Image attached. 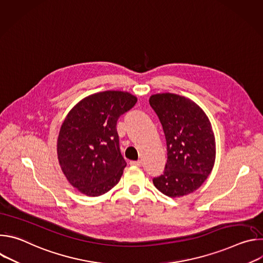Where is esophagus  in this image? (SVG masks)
Segmentation results:
<instances>
[{
  "label": "esophagus",
  "mask_w": 263,
  "mask_h": 263,
  "mask_svg": "<svg viewBox=\"0 0 263 263\" xmlns=\"http://www.w3.org/2000/svg\"><path fill=\"white\" fill-rule=\"evenodd\" d=\"M131 165H134V166H140L141 165V161L140 160H136V161H131L130 162Z\"/></svg>",
  "instance_id": "34e87169"
}]
</instances>
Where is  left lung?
<instances>
[{
	"instance_id": "1",
	"label": "left lung",
	"mask_w": 263,
	"mask_h": 263,
	"mask_svg": "<svg viewBox=\"0 0 263 263\" xmlns=\"http://www.w3.org/2000/svg\"><path fill=\"white\" fill-rule=\"evenodd\" d=\"M166 139L167 161L163 175L154 178L156 189L177 198L205 182L215 161V138L208 117L194 101L175 93L149 97Z\"/></svg>"
}]
</instances>
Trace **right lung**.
Returning a JSON list of instances; mask_svg holds the SVG:
<instances>
[{
    "mask_svg": "<svg viewBox=\"0 0 263 263\" xmlns=\"http://www.w3.org/2000/svg\"><path fill=\"white\" fill-rule=\"evenodd\" d=\"M137 98L127 91L90 95L68 112L61 125L57 155L71 186L88 197H99L115 187L127 162L120 149L117 123Z\"/></svg>",
    "mask_w": 263,
    "mask_h": 263,
    "instance_id": "1",
    "label": "right lung"
}]
</instances>
